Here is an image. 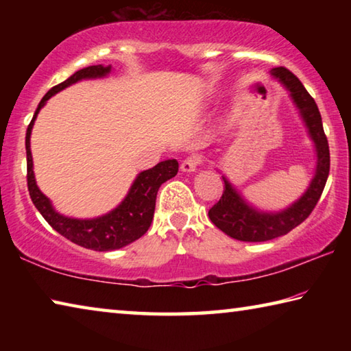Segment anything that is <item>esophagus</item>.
<instances>
[{"label":"esophagus","mask_w":351,"mask_h":351,"mask_svg":"<svg viewBox=\"0 0 351 351\" xmlns=\"http://www.w3.org/2000/svg\"><path fill=\"white\" fill-rule=\"evenodd\" d=\"M199 164H201L199 158L195 156V154H193V156H187L181 162V170L182 171H195V170L199 167Z\"/></svg>","instance_id":"34e87169"}]
</instances>
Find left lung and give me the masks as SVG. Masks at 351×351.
<instances>
[{"mask_svg":"<svg viewBox=\"0 0 351 351\" xmlns=\"http://www.w3.org/2000/svg\"><path fill=\"white\" fill-rule=\"evenodd\" d=\"M271 73L288 88L291 97L294 99L305 119L306 127L316 144L317 171L304 197L282 213H261L254 210L224 180V192L218 203L210 207L209 218L224 234L240 241H268L291 232L300 223H304L316 207L330 173L328 141H326L322 117H320L316 102L289 69L278 66Z\"/></svg>","mask_w":351,"mask_h":351,"instance_id":"8db88e82","label":"left lung"}]
</instances>
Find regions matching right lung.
Here are the masks:
<instances>
[{"label": "right lung", "mask_w": 351, "mask_h": 351, "mask_svg": "<svg viewBox=\"0 0 351 351\" xmlns=\"http://www.w3.org/2000/svg\"><path fill=\"white\" fill-rule=\"evenodd\" d=\"M110 73V66H88L77 71L58 85L52 86L49 91L41 99L38 108L35 110L31 123L27 125L26 132V159H27V190L31 195L34 206L43 215L49 226L64 239L75 243L82 247L93 249V251H114L130 243L136 241L144 235L150 228L154 206H156V195L161 184L178 173L180 164L176 159L162 161L153 169L142 171L136 178L134 184L130 189L127 198L122 201V204L116 207L114 210L106 213V215L94 219H74L66 218L57 213L43 193L40 192L37 184H35L34 170H32V154H31V132L35 117H37L41 106L51 96L62 91L73 83L82 79H93V77H102Z\"/></svg>", "instance_id": "right-lung-1"}]
</instances>
